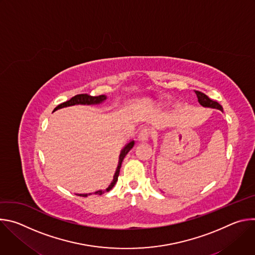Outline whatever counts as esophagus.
<instances>
[{
    "label": "esophagus",
    "mask_w": 255,
    "mask_h": 255,
    "mask_svg": "<svg viewBox=\"0 0 255 255\" xmlns=\"http://www.w3.org/2000/svg\"><path fill=\"white\" fill-rule=\"evenodd\" d=\"M150 136V130L147 127H143L139 134H138V140L139 141H147Z\"/></svg>",
    "instance_id": "esophagus-1"
}]
</instances>
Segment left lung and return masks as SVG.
I'll use <instances>...</instances> for the list:
<instances>
[{"label": "left lung", "mask_w": 255, "mask_h": 255, "mask_svg": "<svg viewBox=\"0 0 255 255\" xmlns=\"http://www.w3.org/2000/svg\"><path fill=\"white\" fill-rule=\"evenodd\" d=\"M195 93H196V95H197V97H198V101H199V103H200L203 107H208V108L218 109V110H221V111H223V108H222V106H221L219 103H218V102H216V101L212 100L211 98H209L207 95H205V94H204V93H202V92L195 91Z\"/></svg>", "instance_id": "8db88e82"}]
</instances>
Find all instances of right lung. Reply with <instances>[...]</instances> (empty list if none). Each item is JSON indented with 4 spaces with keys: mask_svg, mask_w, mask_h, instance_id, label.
I'll return each mask as SVG.
<instances>
[{
    "mask_svg": "<svg viewBox=\"0 0 255 255\" xmlns=\"http://www.w3.org/2000/svg\"><path fill=\"white\" fill-rule=\"evenodd\" d=\"M107 99L106 96L104 95H101V96H91V95H88V94H81V95H77L75 97H72L70 100L58 105L55 109L54 111H56L57 109H60V108H64V107H69V106H74V105H97V104H100L102 103L103 101H105ZM134 146V141H131L129 142L128 144L125 145V147L122 149L121 153H120V157H119V163H118V166H117V169H116V172L114 174V177H113V180L111 185L108 187V189L106 190V192H109L110 190L113 189V187L116 185L117 180H118V176H119V172H120V168H121V165H122V161L124 159V157L126 156V154L131 150V148ZM95 194H98V195H102L104 194V191H98L96 192ZM91 195V194H89ZM78 196H81V197H88V194H79Z\"/></svg>",
    "mask_w": 255,
    "mask_h": 255,
    "instance_id": "obj_1",
    "label": "right lung"
}]
</instances>
